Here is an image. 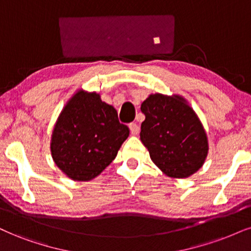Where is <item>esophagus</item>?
I'll return each instance as SVG.
<instances>
[{"label":"esophagus","instance_id":"34e87169","mask_svg":"<svg viewBox=\"0 0 251 251\" xmlns=\"http://www.w3.org/2000/svg\"><path fill=\"white\" fill-rule=\"evenodd\" d=\"M129 129H130L131 135L134 136L138 135V132H140V126L136 125V123H130V125H129Z\"/></svg>","mask_w":251,"mask_h":251}]
</instances>
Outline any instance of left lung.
Wrapping results in <instances>:
<instances>
[{
  "label": "left lung",
  "mask_w": 251,
  "mask_h": 251,
  "mask_svg": "<svg viewBox=\"0 0 251 251\" xmlns=\"http://www.w3.org/2000/svg\"><path fill=\"white\" fill-rule=\"evenodd\" d=\"M145 120L141 141L152 162L171 178H188L203 165L208 138L202 123L181 95L150 94L141 104Z\"/></svg>",
  "instance_id": "obj_1"
}]
</instances>
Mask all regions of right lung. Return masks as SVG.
<instances>
[{"label":"right lung","mask_w":251,"mask_h":251,"mask_svg":"<svg viewBox=\"0 0 251 251\" xmlns=\"http://www.w3.org/2000/svg\"><path fill=\"white\" fill-rule=\"evenodd\" d=\"M129 128L100 94L79 89L66 102L51 136L55 165L70 179L88 181L115 159Z\"/></svg>","instance_id":"right-lung-1"}]
</instances>
